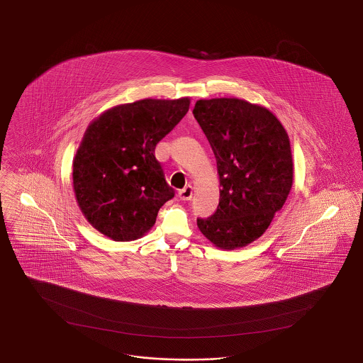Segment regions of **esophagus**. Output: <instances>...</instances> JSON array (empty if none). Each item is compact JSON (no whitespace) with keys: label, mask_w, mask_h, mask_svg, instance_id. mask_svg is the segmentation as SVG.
I'll use <instances>...</instances> for the list:
<instances>
[{"label":"esophagus","mask_w":363,"mask_h":363,"mask_svg":"<svg viewBox=\"0 0 363 363\" xmlns=\"http://www.w3.org/2000/svg\"><path fill=\"white\" fill-rule=\"evenodd\" d=\"M178 196H179V199H181L182 201L191 200V197H193V188L189 185V186H186V188H184L182 190H179Z\"/></svg>","instance_id":"esophagus-1"}]
</instances>
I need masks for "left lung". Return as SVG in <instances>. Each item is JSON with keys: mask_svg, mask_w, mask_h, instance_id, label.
Returning <instances> with one entry per match:
<instances>
[{"mask_svg": "<svg viewBox=\"0 0 363 363\" xmlns=\"http://www.w3.org/2000/svg\"><path fill=\"white\" fill-rule=\"evenodd\" d=\"M193 115L220 175V202L201 233L221 250L242 248L268 229L292 188L289 138L274 113L238 98L197 100Z\"/></svg>", "mask_w": 363, "mask_h": 363, "instance_id": "8db88e82", "label": "left lung"}]
</instances>
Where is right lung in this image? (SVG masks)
I'll return each instance as SVG.
<instances>
[{
  "mask_svg": "<svg viewBox=\"0 0 363 363\" xmlns=\"http://www.w3.org/2000/svg\"><path fill=\"white\" fill-rule=\"evenodd\" d=\"M189 106V98L138 100L88 125L74 160V190L80 211L100 233L113 241L142 238L174 197L154 151Z\"/></svg>",
  "mask_w": 363,
  "mask_h": 363,
  "instance_id": "add662e5",
  "label": "right lung"
}]
</instances>
